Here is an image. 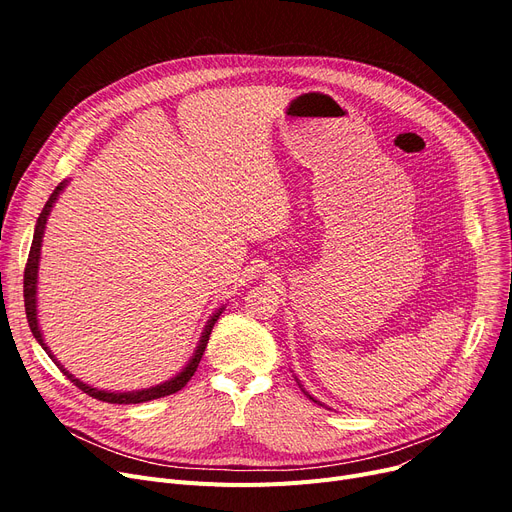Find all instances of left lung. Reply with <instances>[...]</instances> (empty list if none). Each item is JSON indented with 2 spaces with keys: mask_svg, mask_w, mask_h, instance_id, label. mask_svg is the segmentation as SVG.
Wrapping results in <instances>:
<instances>
[{
  "mask_svg": "<svg viewBox=\"0 0 512 512\" xmlns=\"http://www.w3.org/2000/svg\"><path fill=\"white\" fill-rule=\"evenodd\" d=\"M294 380H297V384H299V388H301V390H303V392H305V394H307V396H309V400H313V402H317V405H321V402H319V400H317V398H313V396H311V394H309V392H307V390H305V388H303V386H301V382H299V378H297V375H294Z\"/></svg>",
  "mask_w": 512,
  "mask_h": 512,
  "instance_id": "obj_1",
  "label": "left lung"
}]
</instances>
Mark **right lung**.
Returning <instances> with one entry per match:
<instances>
[{"mask_svg":"<svg viewBox=\"0 0 512 512\" xmlns=\"http://www.w3.org/2000/svg\"><path fill=\"white\" fill-rule=\"evenodd\" d=\"M70 178L62 180L56 191H53L43 207V211L39 213V220L35 224V234H33V245H31V253H29V263H26V270H24V309H26V319H29V326H31V332L35 336V340L41 344L43 351L49 355V359L56 363L60 367V371L66 375V378L70 382H74L80 390L87 392L89 396L97 398V400H103V402H112V405H139V402H147V400H155V398H161V396H168V394H174L178 390H182L186 386V382L193 378L197 367H199V361L205 353V346H207V340H209V334L215 326V321H218V317L222 315V311L226 309L224 305L213 311V315L207 319V324L201 332V338L195 346V353L193 357L186 361V365L174 375V378L161 382L157 386H151V388H143V390H130V392H120V390H101V388H95V386H89L85 384L83 380L74 378V375L56 359V355H53L49 351V346L43 338V330L39 326V315H37V284H39V261H41V247H43V236H45V226H47V220H49V213L53 209V205H56V201L60 199V195L64 193V188L68 186Z\"/></svg>","mask_w":512,"mask_h":512,"instance_id":"right-lung-1","label":"right lung"}]
</instances>
